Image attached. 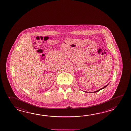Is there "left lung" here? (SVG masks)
Wrapping results in <instances>:
<instances>
[{"label": "left lung", "instance_id": "1", "mask_svg": "<svg viewBox=\"0 0 131 131\" xmlns=\"http://www.w3.org/2000/svg\"><path fill=\"white\" fill-rule=\"evenodd\" d=\"M108 84H107V85H106V86H104V87H103V88H102V89H99V90H97V91H94V92H92V93H95V92H98V91H100V90H102V89H104L105 88H106V86H107L108 85ZM86 92V93H87V92ZM89 93H91V92H89Z\"/></svg>", "mask_w": 131, "mask_h": 131}]
</instances>
